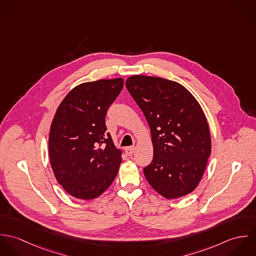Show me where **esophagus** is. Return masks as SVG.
<instances>
[{
  "instance_id": "1",
  "label": "esophagus",
  "mask_w": 256,
  "mask_h": 256,
  "mask_svg": "<svg viewBox=\"0 0 256 256\" xmlns=\"http://www.w3.org/2000/svg\"><path fill=\"white\" fill-rule=\"evenodd\" d=\"M135 150H136V148L134 146H128V148H125V152H126L127 156H132V154L135 152Z\"/></svg>"
}]
</instances>
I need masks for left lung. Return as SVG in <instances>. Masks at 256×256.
I'll return each mask as SVG.
<instances>
[{"mask_svg":"<svg viewBox=\"0 0 256 256\" xmlns=\"http://www.w3.org/2000/svg\"><path fill=\"white\" fill-rule=\"evenodd\" d=\"M126 88L150 126L154 158L144 168L148 184L162 196L176 199L199 184L211 154L206 116L180 84L136 74Z\"/></svg>","mask_w":256,"mask_h":256,"instance_id":"left-lung-1","label":"left lung"}]
</instances>
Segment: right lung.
<instances>
[{
  "mask_svg": "<svg viewBox=\"0 0 256 256\" xmlns=\"http://www.w3.org/2000/svg\"><path fill=\"white\" fill-rule=\"evenodd\" d=\"M122 78L80 84L62 100L49 133L54 176L74 198L90 200L113 182L122 152L106 133V116L123 88Z\"/></svg>",
  "mask_w": 256,
  "mask_h": 256,
  "instance_id": "add662e5",
  "label": "right lung"
}]
</instances>
